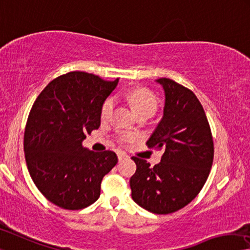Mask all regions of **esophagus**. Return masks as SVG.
<instances>
[{
  "instance_id": "34e87169",
  "label": "esophagus",
  "mask_w": 250,
  "mask_h": 250,
  "mask_svg": "<svg viewBox=\"0 0 250 250\" xmlns=\"http://www.w3.org/2000/svg\"><path fill=\"white\" fill-rule=\"evenodd\" d=\"M125 157H126V156H125V153H122V152H119V153H118V160H119V161H122V160L125 159Z\"/></svg>"
}]
</instances>
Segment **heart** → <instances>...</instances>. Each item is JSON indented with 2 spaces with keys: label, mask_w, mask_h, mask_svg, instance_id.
<instances>
[{
  "label": "heart",
  "mask_w": 250,
  "mask_h": 250,
  "mask_svg": "<svg viewBox=\"0 0 250 250\" xmlns=\"http://www.w3.org/2000/svg\"><path fill=\"white\" fill-rule=\"evenodd\" d=\"M128 101L133 112L139 116L141 113H154L157 110V99L151 91L146 89H134L126 94ZM114 108V99L109 98L104 101L101 108V119L106 120L112 113Z\"/></svg>",
  "instance_id": "heart-1"
}]
</instances>
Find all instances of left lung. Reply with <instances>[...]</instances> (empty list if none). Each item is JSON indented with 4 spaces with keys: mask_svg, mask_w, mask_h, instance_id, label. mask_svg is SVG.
<instances>
[{
    "mask_svg": "<svg viewBox=\"0 0 250 250\" xmlns=\"http://www.w3.org/2000/svg\"><path fill=\"white\" fill-rule=\"evenodd\" d=\"M165 91L164 116L146 145L164 149L159 164L132 157L131 196L146 210L166 215L184 208L204 187L213 160L207 117L195 93L167 78L156 80Z\"/></svg>",
    "mask_w": 250,
    "mask_h": 250,
    "instance_id": "8db88e82",
    "label": "left lung"
}]
</instances>
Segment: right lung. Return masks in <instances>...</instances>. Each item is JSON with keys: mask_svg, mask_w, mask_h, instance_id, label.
Here are the masks:
<instances>
[{"mask_svg": "<svg viewBox=\"0 0 250 250\" xmlns=\"http://www.w3.org/2000/svg\"><path fill=\"white\" fill-rule=\"evenodd\" d=\"M118 82L69 72L51 81L32 105L24 131L26 166L42 195L59 207L92 205L102 178L117 165L113 151H91L82 141L100 126L101 108Z\"/></svg>", "mask_w": 250, "mask_h": 250, "instance_id": "1", "label": "right lung"}]
</instances>
